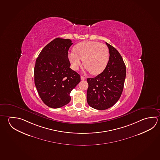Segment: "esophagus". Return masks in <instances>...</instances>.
<instances>
[{
  "label": "esophagus",
  "mask_w": 160,
  "mask_h": 160,
  "mask_svg": "<svg viewBox=\"0 0 160 160\" xmlns=\"http://www.w3.org/2000/svg\"><path fill=\"white\" fill-rule=\"evenodd\" d=\"M80 78H81V80H85L86 79V78H85V77H84V76H81V77H80Z\"/></svg>",
  "instance_id": "34e87169"
}]
</instances>
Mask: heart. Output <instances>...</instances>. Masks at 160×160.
Instances as JSON below:
<instances>
[{"instance_id": "obj_1", "label": "heart", "mask_w": 160, "mask_h": 160, "mask_svg": "<svg viewBox=\"0 0 160 160\" xmlns=\"http://www.w3.org/2000/svg\"><path fill=\"white\" fill-rule=\"evenodd\" d=\"M73 52L68 54V59L72 68L78 70L83 60L84 67L92 75L102 72L106 68L109 58L108 48L100 42L85 41L77 44Z\"/></svg>"}]
</instances>
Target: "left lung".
<instances>
[{
	"label": "left lung",
	"mask_w": 160,
	"mask_h": 160,
	"mask_svg": "<svg viewBox=\"0 0 160 160\" xmlns=\"http://www.w3.org/2000/svg\"><path fill=\"white\" fill-rule=\"evenodd\" d=\"M109 49V61L102 73L87 79L88 103L94 109L104 110L113 106L122 92L126 78V66L122 57L113 47Z\"/></svg>",
	"instance_id": "8db88e82"
}]
</instances>
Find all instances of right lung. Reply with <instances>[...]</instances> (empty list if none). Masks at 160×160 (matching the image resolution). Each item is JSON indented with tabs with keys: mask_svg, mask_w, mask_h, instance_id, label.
Segmentation results:
<instances>
[{
	"mask_svg": "<svg viewBox=\"0 0 160 160\" xmlns=\"http://www.w3.org/2000/svg\"><path fill=\"white\" fill-rule=\"evenodd\" d=\"M70 39L56 38L43 48L34 68L35 85L48 107L58 108L71 101V92L80 81V75L70 68L68 51Z\"/></svg>",
	"mask_w": 160,
	"mask_h": 160,
	"instance_id": "1",
	"label": "right lung"
}]
</instances>
